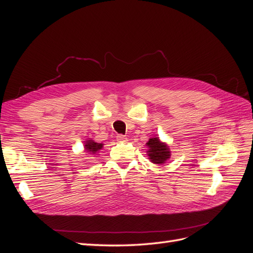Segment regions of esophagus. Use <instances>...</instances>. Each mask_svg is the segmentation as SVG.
I'll list each match as a JSON object with an SVG mask.
<instances>
[{
	"label": "esophagus",
	"mask_w": 253,
	"mask_h": 253,
	"mask_svg": "<svg viewBox=\"0 0 253 253\" xmlns=\"http://www.w3.org/2000/svg\"><path fill=\"white\" fill-rule=\"evenodd\" d=\"M126 135H122V134H119V135H117V140L119 141V142H125V141H126Z\"/></svg>",
	"instance_id": "34e87169"
}]
</instances>
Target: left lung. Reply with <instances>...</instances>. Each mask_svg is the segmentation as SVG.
<instances>
[{
	"label": "left lung",
	"mask_w": 253,
	"mask_h": 253,
	"mask_svg": "<svg viewBox=\"0 0 253 253\" xmlns=\"http://www.w3.org/2000/svg\"><path fill=\"white\" fill-rule=\"evenodd\" d=\"M147 147L149 148L147 152L149 159L153 164L163 165L171 156L170 148L168 147L167 143L160 141L158 137L150 138L147 142Z\"/></svg>",
	"instance_id": "left-lung-1"
}]
</instances>
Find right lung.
<instances>
[{
	"instance_id": "add662e5",
	"label": "right lung",
	"mask_w": 253,
	"mask_h": 253,
	"mask_svg": "<svg viewBox=\"0 0 253 253\" xmlns=\"http://www.w3.org/2000/svg\"><path fill=\"white\" fill-rule=\"evenodd\" d=\"M103 147L102 143H98L94 140H86L85 141V145H84V148H85V151L87 152V154L89 155H96V153H98V151H100Z\"/></svg>"
}]
</instances>
